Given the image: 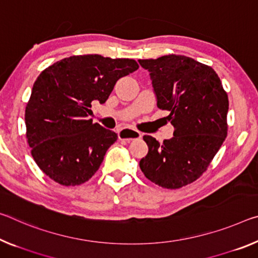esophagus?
I'll return each mask as SVG.
<instances>
[{
  "instance_id": "obj_1",
  "label": "esophagus",
  "mask_w": 258,
  "mask_h": 258,
  "mask_svg": "<svg viewBox=\"0 0 258 258\" xmlns=\"http://www.w3.org/2000/svg\"><path fill=\"white\" fill-rule=\"evenodd\" d=\"M118 137H119L120 140H125V141H132V140H137V139L141 138V133L139 131L132 130V128H121L119 132H118Z\"/></svg>"
}]
</instances>
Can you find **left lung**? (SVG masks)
Listing matches in <instances>:
<instances>
[{
  "mask_svg": "<svg viewBox=\"0 0 258 258\" xmlns=\"http://www.w3.org/2000/svg\"><path fill=\"white\" fill-rule=\"evenodd\" d=\"M149 71L157 107L167 110L173 138L162 145L145 136L140 161L146 178L167 189L194 182L206 172L227 136L228 97L211 67L182 55L139 59Z\"/></svg>",
  "mask_w": 258,
  "mask_h": 258,
  "instance_id": "8db88e82",
  "label": "left lung"
}]
</instances>
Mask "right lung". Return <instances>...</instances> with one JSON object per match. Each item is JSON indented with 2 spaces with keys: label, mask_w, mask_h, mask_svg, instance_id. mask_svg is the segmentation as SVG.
<instances>
[{
  "label": "right lung",
  "mask_w": 258,
  "mask_h": 258,
  "mask_svg": "<svg viewBox=\"0 0 258 258\" xmlns=\"http://www.w3.org/2000/svg\"><path fill=\"white\" fill-rule=\"evenodd\" d=\"M134 59L78 55L40 73L25 110L26 139L40 170L63 186L91 179L117 134L88 119L92 102L104 103L117 80L137 71Z\"/></svg>",
  "instance_id": "right-lung-1"
}]
</instances>
